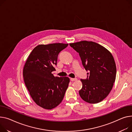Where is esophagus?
Returning <instances> with one entry per match:
<instances>
[{
    "mask_svg": "<svg viewBox=\"0 0 132 132\" xmlns=\"http://www.w3.org/2000/svg\"><path fill=\"white\" fill-rule=\"evenodd\" d=\"M70 80H71V81H75L77 80V78H70Z\"/></svg>",
    "mask_w": 132,
    "mask_h": 132,
    "instance_id": "obj_1",
    "label": "esophagus"
}]
</instances>
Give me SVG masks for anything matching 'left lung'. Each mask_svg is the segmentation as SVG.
<instances>
[{
    "instance_id": "8db88e82",
    "label": "left lung",
    "mask_w": 132,
    "mask_h": 132,
    "mask_svg": "<svg viewBox=\"0 0 132 132\" xmlns=\"http://www.w3.org/2000/svg\"><path fill=\"white\" fill-rule=\"evenodd\" d=\"M69 45L79 54L83 67L89 71L86 79H81L80 96L90 103L101 102L109 94L115 81L116 66L112 54L92 41H82Z\"/></svg>"
}]
</instances>
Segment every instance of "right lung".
<instances>
[{
  "instance_id": "1",
  "label": "right lung",
  "mask_w": 132,
  "mask_h": 132,
  "mask_svg": "<svg viewBox=\"0 0 132 132\" xmlns=\"http://www.w3.org/2000/svg\"><path fill=\"white\" fill-rule=\"evenodd\" d=\"M68 44L40 45L29 56L23 68L25 84L33 101L45 109H52L62 101L68 86V77H55L52 72L59 52Z\"/></svg>"
}]
</instances>
